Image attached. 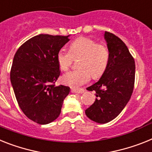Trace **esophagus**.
Masks as SVG:
<instances>
[{
    "label": "esophagus",
    "instance_id": "esophagus-1",
    "mask_svg": "<svg viewBox=\"0 0 152 152\" xmlns=\"http://www.w3.org/2000/svg\"><path fill=\"white\" fill-rule=\"evenodd\" d=\"M85 90L83 89H72L71 90V92L72 93H75V94H83L84 93Z\"/></svg>",
    "mask_w": 152,
    "mask_h": 152
}]
</instances>
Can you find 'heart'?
<instances>
[{
    "instance_id": "b5f03b06",
    "label": "heart",
    "mask_w": 152,
    "mask_h": 152,
    "mask_svg": "<svg viewBox=\"0 0 152 152\" xmlns=\"http://www.w3.org/2000/svg\"><path fill=\"white\" fill-rule=\"evenodd\" d=\"M74 58H79L78 69L63 75L62 83L72 87H79L90 80V76L98 79L107 68L110 52L105 45L96 43L88 37H80L69 45V52L61 49L56 56L58 67L62 71H67Z\"/></svg>"
}]
</instances>
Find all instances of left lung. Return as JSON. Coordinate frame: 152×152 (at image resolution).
Instances as JSON below:
<instances>
[{"instance_id":"1","label":"left lung","mask_w":152,"mask_h":152,"mask_svg":"<svg viewBox=\"0 0 152 152\" xmlns=\"http://www.w3.org/2000/svg\"><path fill=\"white\" fill-rule=\"evenodd\" d=\"M110 52L107 68L98 82L86 88L95 91L96 100L85 110L90 120L105 124L119 115L130 100L134 86L135 63L123 41L112 33L104 34Z\"/></svg>"}]
</instances>
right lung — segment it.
<instances>
[{"instance_id": "1", "label": "right lung", "mask_w": 152, "mask_h": 152, "mask_svg": "<svg viewBox=\"0 0 152 152\" xmlns=\"http://www.w3.org/2000/svg\"><path fill=\"white\" fill-rule=\"evenodd\" d=\"M68 36L41 35L26 41L17 50L10 77L19 107L29 119L47 124L59 116L69 86H56L60 76L57 53Z\"/></svg>"}]
</instances>
